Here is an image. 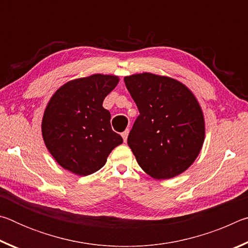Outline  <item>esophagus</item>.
Listing matches in <instances>:
<instances>
[{"label":"esophagus","mask_w":248,"mask_h":248,"mask_svg":"<svg viewBox=\"0 0 248 248\" xmlns=\"http://www.w3.org/2000/svg\"><path fill=\"white\" fill-rule=\"evenodd\" d=\"M128 134H129V129H125L124 131L121 133V136H123V139L124 142H127V138H128Z\"/></svg>","instance_id":"1"}]
</instances>
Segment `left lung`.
Wrapping results in <instances>:
<instances>
[{
	"mask_svg": "<svg viewBox=\"0 0 248 248\" xmlns=\"http://www.w3.org/2000/svg\"><path fill=\"white\" fill-rule=\"evenodd\" d=\"M140 115L128 136L138 164L155 179L175 177L201 150L204 120L191 92L176 79L151 73L124 78Z\"/></svg>",
	"mask_w": 248,
	"mask_h": 248,
	"instance_id": "1",
	"label": "left lung"
}]
</instances>
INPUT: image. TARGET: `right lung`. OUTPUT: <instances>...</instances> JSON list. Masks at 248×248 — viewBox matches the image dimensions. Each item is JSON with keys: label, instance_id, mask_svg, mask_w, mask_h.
Instances as JSON below:
<instances>
[{"label": "right lung", "instance_id": "1", "mask_svg": "<svg viewBox=\"0 0 248 248\" xmlns=\"http://www.w3.org/2000/svg\"><path fill=\"white\" fill-rule=\"evenodd\" d=\"M112 75L94 74L64 84L46 108L43 137L46 146L63 169L87 176L102 169L123 138L112 131L110 112L103 107L118 84Z\"/></svg>", "mask_w": 248, "mask_h": 248}]
</instances>
